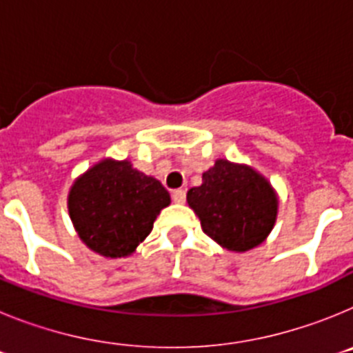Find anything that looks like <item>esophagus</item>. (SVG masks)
<instances>
[{"mask_svg": "<svg viewBox=\"0 0 353 353\" xmlns=\"http://www.w3.org/2000/svg\"><path fill=\"white\" fill-rule=\"evenodd\" d=\"M171 198H173L174 203H185V191L183 189H176V191L171 192Z\"/></svg>", "mask_w": 353, "mask_h": 353, "instance_id": "1", "label": "esophagus"}]
</instances>
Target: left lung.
I'll return each mask as SVG.
<instances>
[{"instance_id":"left-lung-1","label":"left lung","mask_w":353,"mask_h":353,"mask_svg":"<svg viewBox=\"0 0 353 353\" xmlns=\"http://www.w3.org/2000/svg\"><path fill=\"white\" fill-rule=\"evenodd\" d=\"M187 203L212 240L236 252L260 245L277 215L270 183L251 168L224 159L205 171L201 185L187 192Z\"/></svg>"}]
</instances>
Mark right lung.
Here are the masks:
<instances>
[{"label": "right lung", "instance_id": "obj_1", "mask_svg": "<svg viewBox=\"0 0 353 353\" xmlns=\"http://www.w3.org/2000/svg\"><path fill=\"white\" fill-rule=\"evenodd\" d=\"M171 203L159 180L134 170L129 161L99 162L74 182L70 219L81 240L105 258L129 256Z\"/></svg>", "mask_w": 353, "mask_h": 353}]
</instances>
